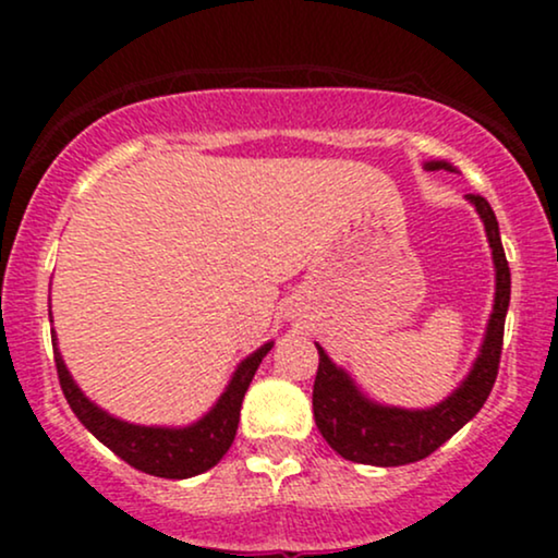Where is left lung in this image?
I'll return each instance as SVG.
<instances>
[{
  "mask_svg": "<svg viewBox=\"0 0 558 558\" xmlns=\"http://www.w3.org/2000/svg\"><path fill=\"white\" fill-rule=\"evenodd\" d=\"M425 170H451L448 162H425ZM470 204H475L480 220L485 226V235L493 248V265H496V299L485 330L483 345L470 375L464 383L448 396L446 401L430 409H401L386 403L369 401L354 386L349 373L330 362L323 345L317 343L319 367L312 390V409H315L317 430L328 440L332 451L356 464L373 466H401L420 462L430 457L453 433L462 430L488 401L493 383L498 375L504 345V323L511 296V272L506 262L498 220L490 204L483 196L466 194Z\"/></svg>",
  "mask_w": 558,
  "mask_h": 558,
  "instance_id": "8db88e82",
  "label": "left lung"
}]
</instances>
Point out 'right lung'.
<instances>
[{
	"mask_svg": "<svg viewBox=\"0 0 558 558\" xmlns=\"http://www.w3.org/2000/svg\"><path fill=\"white\" fill-rule=\"evenodd\" d=\"M52 345L62 393H65L75 417L83 422V427H86L96 440H101L107 448H112L123 462L146 472V475L185 480L213 470V466L226 457V451L235 438V430H239L243 393L248 390V383H252V377L257 373L262 360L267 356V351L272 349V341L259 345L254 354H248L246 360L235 367L226 393L217 399L215 407L209 409L202 420H196L194 425L189 427H146L112 417L105 409L96 407L94 401H88L86 396H83V390L75 386L65 362H62V354L57 351L54 336Z\"/></svg>",
	"mask_w": 558,
	"mask_h": 558,
	"instance_id": "obj_1",
	"label": "right lung"
}]
</instances>
